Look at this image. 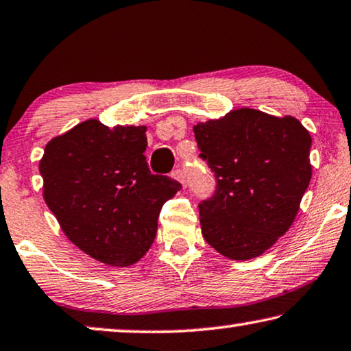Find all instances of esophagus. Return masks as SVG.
I'll use <instances>...</instances> for the list:
<instances>
[{"mask_svg":"<svg viewBox=\"0 0 351 351\" xmlns=\"http://www.w3.org/2000/svg\"><path fill=\"white\" fill-rule=\"evenodd\" d=\"M171 176H173L176 181H180L181 184H182V187H186V176H184V173H182L181 169L173 170V173H171Z\"/></svg>","mask_w":351,"mask_h":351,"instance_id":"obj_1","label":"esophagus"}]
</instances>
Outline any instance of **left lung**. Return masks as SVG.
<instances>
[{
    "label": "left lung",
    "mask_w": 351,
    "mask_h": 351,
    "mask_svg": "<svg viewBox=\"0 0 351 351\" xmlns=\"http://www.w3.org/2000/svg\"><path fill=\"white\" fill-rule=\"evenodd\" d=\"M215 193L198 204L204 241L232 261L263 254L293 223L313 167L309 131L292 115L234 109L193 126Z\"/></svg>",
    "instance_id": "1"
}]
</instances>
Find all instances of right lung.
<instances>
[{"label":"right lung","mask_w":351,"mask_h":351,"mask_svg":"<svg viewBox=\"0 0 351 351\" xmlns=\"http://www.w3.org/2000/svg\"><path fill=\"white\" fill-rule=\"evenodd\" d=\"M145 131L86 120L53 137L38 162L43 199L64 234L103 264L128 267L143 258L160 209L181 189L149 171Z\"/></svg>","instance_id":"obj_1"}]
</instances>
